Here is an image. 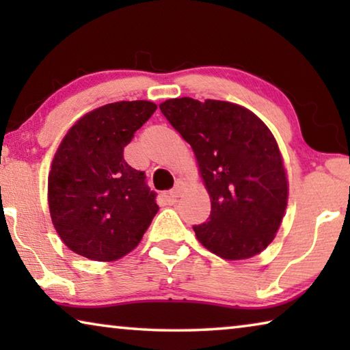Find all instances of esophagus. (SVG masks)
<instances>
[{
    "instance_id": "esophagus-1",
    "label": "esophagus",
    "mask_w": 350,
    "mask_h": 350,
    "mask_svg": "<svg viewBox=\"0 0 350 350\" xmlns=\"http://www.w3.org/2000/svg\"><path fill=\"white\" fill-rule=\"evenodd\" d=\"M185 188H187L185 182H182V180H177V182H176V185H174V188L171 189V191H170V196L173 198V199L180 198V194H182L183 191H185Z\"/></svg>"
}]
</instances>
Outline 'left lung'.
<instances>
[{"label": "left lung", "instance_id": "left-lung-1", "mask_svg": "<svg viewBox=\"0 0 350 350\" xmlns=\"http://www.w3.org/2000/svg\"><path fill=\"white\" fill-rule=\"evenodd\" d=\"M162 114L193 148L211 200L198 241L228 260L259 254L275 239L286 215L288 179L275 135L244 106L206 98H170Z\"/></svg>", "mask_w": 350, "mask_h": 350}]
</instances>
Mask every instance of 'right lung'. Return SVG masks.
I'll use <instances>...</instances> for the list:
<instances>
[{"mask_svg": "<svg viewBox=\"0 0 350 350\" xmlns=\"http://www.w3.org/2000/svg\"><path fill=\"white\" fill-rule=\"evenodd\" d=\"M157 109L148 100L116 102L86 112L58 145L47 177L52 224L69 250L111 262L133 252L159 211L145 173L123 148Z\"/></svg>", "mask_w": 350, "mask_h": 350, "instance_id": "right-lung-1", "label": "right lung"}]
</instances>
